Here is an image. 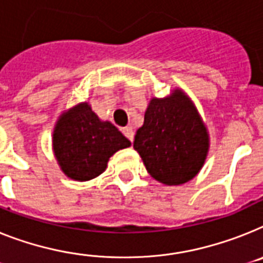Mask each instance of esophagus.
I'll return each instance as SVG.
<instances>
[{
	"mask_svg": "<svg viewBox=\"0 0 263 263\" xmlns=\"http://www.w3.org/2000/svg\"><path fill=\"white\" fill-rule=\"evenodd\" d=\"M123 134H124V136L128 139V140H129V142H134V135H135V134H134V129H132V127L123 128Z\"/></svg>",
	"mask_w": 263,
	"mask_h": 263,
	"instance_id": "obj_1",
	"label": "esophagus"
}]
</instances>
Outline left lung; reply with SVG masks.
Here are the masks:
<instances>
[{"mask_svg":"<svg viewBox=\"0 0 263 263\" xmlns=\"http://www.w3.org/2000/svg\"><path fill=\"white\" fill-rule=\"evenodd\" d=\"M209 147L206 125L182 89L151 99L134 142L149 175L167 186L193 179L204 164Z\"/></svg>","mask_w":263,"mask_h":263,"instance_id":"left-lung-1","label":"left lung"}]
</instances>
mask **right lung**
<instances>
[{"label": "right lung", "instance_id": "add662e5", "mask_svg": "<svg viewBox=\"0 0 263 263\" xmlns=\"http://www.w3.org/2000/svg\"><path fill=\"white\" fill-rule=\"evenodd\" d=\"M131 142L109 121H101L88 103L61 115L53 131V152L63 173L85 182L103 174L115 152Z\"/></svg>", "mask_w": 263, "mask_h": 263}]
</instances>
